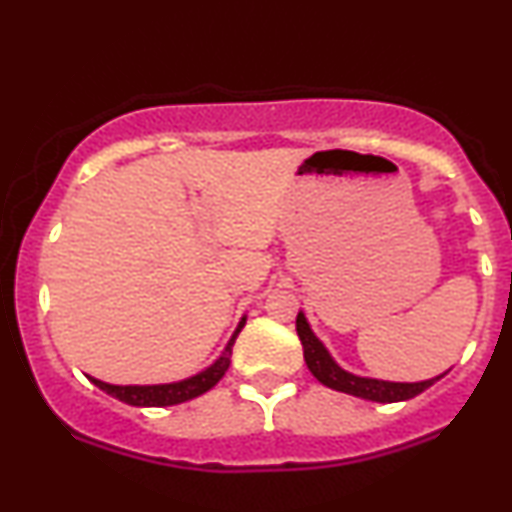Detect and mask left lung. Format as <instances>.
<instances>
[{"instance_id":"8db88e82","label":"left lung","mask_w":512,"mask_h":512,"mask_svg":"<svg viewBox=\"0 0 512 512\" xmlns=\"http://www.w3.org/2000/svg\"><path fill=\"white\" fill-rule=\"evenodd\" d=\"M295 331H298L300 343H303V355L307 362V369L315 374L319 384L329 386V389L348 393V396L374 400V403H400V400H410L420 396L422 391H427L429 386L436 384L441 377L427 379V381H384V379H372V377H357L353 372H346L343 367H338V362L331 357L329 350L315 331L310 329V322L303 312H298L295 319Z\"/></svg>"}]
</instances>
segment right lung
<instances>
[{
  "instance_id": "1",
  "label": "right lung",
  "mask_w": 512,
  "mask_h": 512,
  "mask_svg": "<svg viewBox=\"0 0 512 512\" xmlns=\"http://www.w3.org/2000/svg\"><path fill=\"white\" fill-rule=\"evenodd\" d=\"M243 326H245V317H240L236 331H233L229 343H226L224 353H221L207 369H202V372H197L188 379L171 381V384H150V386H119V384H107V381H100L95 377H90V381L97 386V389L109 393L112 398H119L121 403L135 405V408H166V405L186 403V400L202 396V393H207L212 386L219 384V379L224 377L226 369L231 365L233 343H236V338Z\"/></svg>"
}]
</instances>
